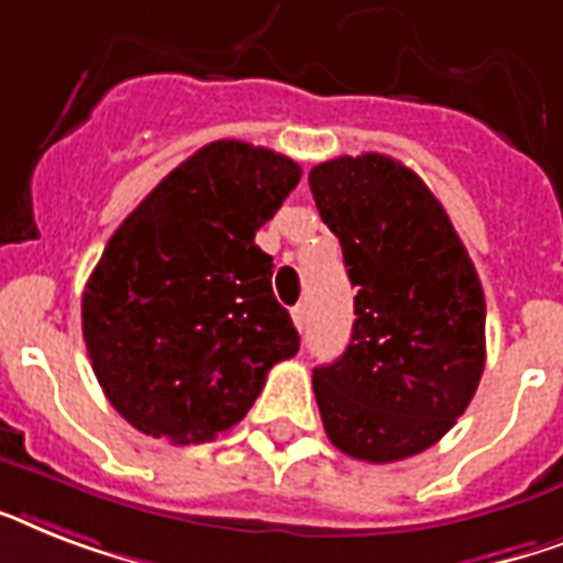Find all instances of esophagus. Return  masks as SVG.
Masks as SVG:
<instances>
[{"label":"esophagus","mask_w":563,"mask_h":563,"mask_svg":"<svg viewBox=\"0 0 563 563\" xmlns=\"http://www.w3.org/2000/svg\"><path fill=\"white\" fill-rule=\"evenodd\" d=\"M291 321H295V327L300 329V332H303V327H306V306H295V309H291Z\"/></svg>","instance_id":"obj_1"}]
</instances>
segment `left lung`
Returning a JSON list of instances; mask_svg holds the SVG:
<instances>
[{"instance_id": "obj_1", "label": "left lung", "mask_w": 563, "mask_h": 563, "mask_svg": "<svg viewBox=\"0 0 563 563\" xmlns=\"http://www.w3.org/2000/svg\"><path fill=\"white\" fill-rule=\"evenodd\" d=\"M309 187L358 286L344 355L312 373L323 428L355 460H408L454 428L483 376L477 268L437 196L390 155L323 162Z\"/></svg>"}]
</instances>
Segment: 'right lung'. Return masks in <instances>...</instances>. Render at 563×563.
<instances>
[{
	"instance_id": "1",
	"label": "right lung",
	"mask_w": 563,
	"mask_h": 563,
	"mask_svg": "<svg viewBox=\"0 0 563 563\" xmlns=\"http://www.w3.org/2000/svg\"><path fill=\"white\" fill-rule=\"evenodd\" d=\"M289 155L213 141L123 219L84 291V341L112 408L178 445L249 413L300 335L254 236L300 181Z\"/></svg>"
}]
</instances>
